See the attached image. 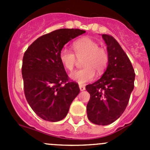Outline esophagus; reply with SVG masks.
Wrapping results in <instances>:
<instances>
[{"label":"esophagus","mask_w":150,"mask_h":150,"mask_svg":"<svg viewBox=\"0 0 150 150\" xmlns=\"http://www.w3.org/2000/svg\"><path fill=\"white\" fill-rule=\"evenodd\" d=\"M79 88H80V90H81V91H82L86 90V87H85L84 86H82V85H80Z\"/></svg>","instance_id":"obj_1"}]
</instances>
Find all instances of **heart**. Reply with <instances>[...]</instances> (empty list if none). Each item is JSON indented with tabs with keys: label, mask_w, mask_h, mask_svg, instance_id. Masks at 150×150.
Here are the masks:
<instances>
[{
	"label": "heart",
	"mask_w": 150,
	"mask_h": 150,
	"mask_svg": "<svg viewBox=\"0 0 150 150\" xmlns=\"http://www.w3.org/2000/svg\"><path fill=\"white\" fill-rule=\"evenodd\" d=\"M74 53L67 48H63L59 52V59L67 70L73 69L77 58L83 59V69L72 72L69 78L78 84L83 85L92 81L95 78V71L102 73L107 67L109 55L107 50L94 40L88 37L82 38L72 44Z\"/></svg>",
	"instance_id": "1"
}]
</instances>
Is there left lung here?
Segmentation results:
<instances>
[{
    "mask_svg": "<svg viewBox=\"0 0 150 150\" xmlns=\"http://www.w3.org/2000/svg\"><path fill=\"white\" fill-rule=\"evenodd\" d=\"M102 36L107 45L108 65L100 79L86 86L91 95L86 109L91 122L106 125L115 121L125 111L134 90L135 73L117 40L108 35Z\"/></svg>",
    "mask_w": 150,
    "mask_h": 150,
    "instance_id": "8db88e82",
    "label": "left lung"
}]
</instances>
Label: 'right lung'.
I'll use <instances>...</instances> for the list:
<instances>
[{
  "label": "right lung",
  "instance_id": "1",
  "mask_svg": "<svg viewBox=\"0 0 150 150\" xmlns=\"http://www.w3.org/2000/svg\"><path fill=\"white\" fill-rule=\"evenodd\" d=\"M85 33L79 29L54 30L35 40L24 54L22 74L25 97L43 120L64 119L79 93L78 84L69 81L59 52L69 40Z\"/></svg>",
  "mask_w": 150,
  "mask_h": 150
}]
</instances>
